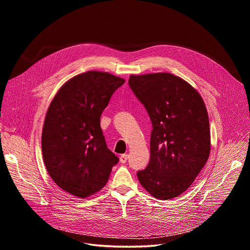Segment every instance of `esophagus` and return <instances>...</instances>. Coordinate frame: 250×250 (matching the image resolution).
Segmentation results:
<instances>
[{"mask_svg":"<svg viewBox=\"0 0 250 250\" xmlns=\"http://www.w3.org/2000/svg\"><path fill=\"white\" fill-rule=\"evenodd\" d=\"M127 159H128V155L127 154H122L121 157H120L121 163H125L127 161Z\"/></svg>","mask_w":250,"mask_h":250,"instance_id":"1","label":"esophagus"}]
</instances>
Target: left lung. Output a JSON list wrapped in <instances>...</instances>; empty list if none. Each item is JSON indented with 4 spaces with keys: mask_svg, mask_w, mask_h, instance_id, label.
Here are the masks:
<instances>
[{
    "mask_svg": "<svg viewBox=\"0 0 250 250\" xmlns=\"http://www.w3.org/2000/svg\"><path fill=\"white\" fill-rule=\"evenodd\" d=\"M128 85L152 124L150 160L137 172L151 196L170 200L184 193L210 151L208 117L201 95L170 73L131 75Z\"/></svg>",
    "mask_w": 250,
    "mask_h": 250,
    "instance_id": "left-lung-1",
    "label": "left lung"
}]
</instances>
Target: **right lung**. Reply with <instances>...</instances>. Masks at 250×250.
I'll return each mask as SVG.
<instances>
[{
    "instance_id": "right-lung-1",
    "label": "right lung",
    "mask_w": 250,
    "mask_h": 250,
    "mask_svg": "<svg viewBox=\"0 0 250 250\" xmlns=\"http://www.w3.org/2000/svg\"><path fill=\"white\" fill-rule=\"evenodd\" d=\"M124 83L110 73L88 71L67 81L50 103L42 149L51 179L65 192L86 198L108 182L119 157L106 146L100 119Z\"/></svg>"
}]
</instances>
